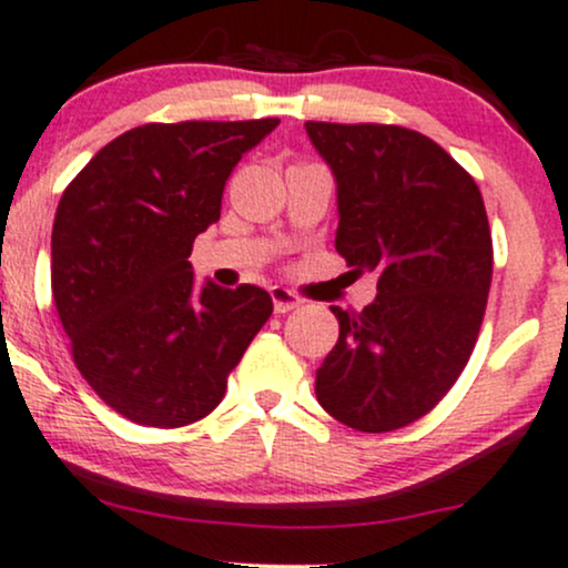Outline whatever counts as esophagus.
Here are the masks:
<instances>
[{"mask_svg": "<svg viewBox=\"0 0 568 568\" xmlns=\"http://www.w3.org/2000/svg\"><path fill=\"white\" fill-rule=\"evenodd\" d=\"M271 301H273V311L276 314H286V311H295L297 305H303L301 297L295 295L292 290H286V286H271Z\"/></svg>", "mask_w": 568, "mask_h": 568, "instance_id": "34e87169", "label": "esophagus"}]
</instances>
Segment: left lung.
I'll list each match as a JSON object with an SVG mask.
<instances>
[{
  "mask_svg": "<svg viewBox=\"0 0 568 568\" xmlns=\"http://www.w3.org/2000/svg\"><path fill=\"white\" fill-rule=\"evenodd\" d=\"M337 182L335 250L378 276L316 369V399L359 432L418 422L473 356L486 314L494 244L483 195L437 142L403 125L305 123Z\"/></svg>",
  "mask_w": 568,
  "mask_h": 568,
  "instance_id": "8db88e82",
  "label": "left lung"
}]
</instances>
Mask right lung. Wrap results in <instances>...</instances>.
Instances as JSON below:
<instances>
[{
  "label": "right lung",
  "mask_w": 568,
  "mask_h": 568,
  "mask_svg": "<svg viewBox=\"0 0 568 568\" xmlns=\"http://www.w3.org/2000/svg\"><path fill=\"white\" fill-rule=\"evenodd\" d=\"M276 118L146 123L101 146L53 222V301L74 365L133 424L176 429L222 403L227 375L273 314L265 290H195V235Z\"/></svg>",
  "instance_id": "1"
}]
</instances>
